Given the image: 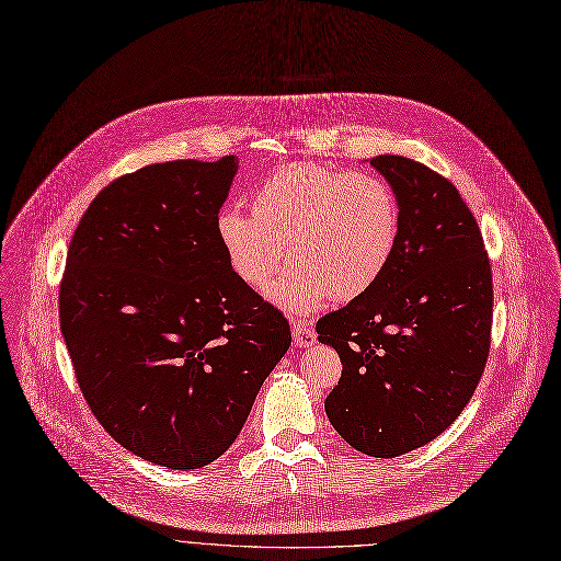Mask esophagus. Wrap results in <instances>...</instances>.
I'll return each mask as SVG.
<instances>
[{
    "label": "esophagus",
    "mask_w": 561,
    "mask_h": 561,
    "mask_svg": "<svg viewBox=\"0 0 561 561\" xmlns=\"http://www.w3.org/2000/svg\"><path fill=\"white\" fill-rule=\"evenodd\" d=\"M291 339H294V346L296 348H310V346H314V343H317V330L310 328L304 321H296Z\"/></svg>",
    "instance_id": "1"
}]
</instances>
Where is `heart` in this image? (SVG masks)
<instances>
[{
  "label": "heart",
  "instance_id": "obj_1",
  "mask_svg": "<svg viewBox=\"0 0 561 561\" xmlns=\"http://www.w3.org/2000/svg\"><path fill=\"white\" fill-rule=\"evenodd\" d=\"M249 204L251 215L236 206L215 215V236L231 272L251 289L265 287L287 257L294 267L270 287V298L291 314L314 312L330 296L359 298L398 247V197L366 172L287 163L251 193Z\"/></svg>",
  "mask_w": 561,
  "mask_h": 561
}]
</instances>
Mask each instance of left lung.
I'll list each match as a JSON object with an SVG mask.
<instances>
[{
    "instance_id": "obj_1",
    "label": "left lung",
    "mask_w": 561,
    "mask_h": 561,
    "mask_svg": "<svg viewBox=\"0 0 561 561\" xmlns=\"http://www.w3.org/2000/svg\"><path fill=\"white\" fill-rule=\"evenodd\" d=\"M370 165L398 197V247L381 278L319 319L317 332L343 364L328 420L357 451L396 458L438 438L477 391L490 353L492 272L451 182L398 154Z\"/></svg>"
}]
</instances>
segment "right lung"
Masks as SVG:
<instances>
[{"instance_id":"add662e5","label":"right lung","mask_w":561,"mask_h":561,"mask_svg":"<svg viewBox=\"0 0 561 561\" xmlns=\"http://www.w3.org/2000/svg\"><path fill=\"white\" fill-rule=\"evenodd\" d=\"M238 157L152 163L103 188L71 238L60 330L92 413L168 469L220 458L291 343L229 267L215 215Z\"/></svg>"}]
</instances>
